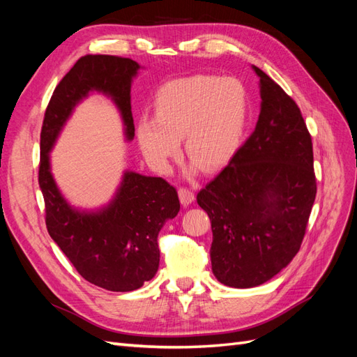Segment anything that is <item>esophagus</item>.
Here are the masks:
<instances>
[{
  "mask_svg": "<svg viewBox=\"0 0 357 357\" xmlns=\"http://www.w3.org/2000/svg\"><path fill=\"white\" fill-rule=\"evenodd\" d=\"M178 198H180L181 204L186 207V205H189V204H192L193 201H195V193H193L188 188H180L178 189Z\"/></svg>",
  "mask_w": 357,
  "mask_h": 357,
  "instance_id": "1",
  "label": "esophagus"
}]
</instances>
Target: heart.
Segmentation results:
<instances>
[{
  "instance_id": "1",
  "label": "heart",
  "mask_w": 357,
  "mask_h": 357,
  "mask_svg": "<svg viewBox=\"0 0 357 357\" xmlns=\"http://www.w3.org/2000/svg\"><path fill=\"white\" fill-rule=\"evenodd\" d=\"M248 96L232 77L195 74L162 84L155 95L153 117L137 122L135 137L153 169L167 172L180 152V139L193 168L215 171L238 150L247 125Z\"/></svg>"
}]
</instances>
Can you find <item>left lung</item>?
<instances>
[{"instance_id": "obj_1", "label": "left lung", "mask_w": 357, "mask_h": 357, "mask_svg": "<svg viewBox=\"0 0 357 357\" xmlns=\"http://www.w3.org/2000/svg\"><path fill=\"white\" fill-rule=\"evenodd\" d=\"M253 134L197 201L211 220V269L247 289L286 268L299 252L316 199L311 135L299 107L262 70Z\"/></svg>"}]
</instances>
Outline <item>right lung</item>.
Here are the masks:
<instances>
[{"instance_id": "add662e5", "label": "right lung", "mask_w": 357, "mask_h": 357, "mask_svg": "<svg viewBox=\"0 0 357 357\" xmlns=\"http://www.w3.org/2000/svg\"><path fill=\"white\" fill-rule=\"evenodd\" d=\"M139 68L129 58L82 56L53 92L40 135L38 185L49 235L84 280L112 291L139 289L155 277L159 266L158 234L180 210L177 190L162 177L125 171L109 204L92 211L74 208L52 176L50 150L74 107L89 92L112 98L121 112L125 137L131 142L135 135L131 83Z\"/></svg>"}]
</instances>
